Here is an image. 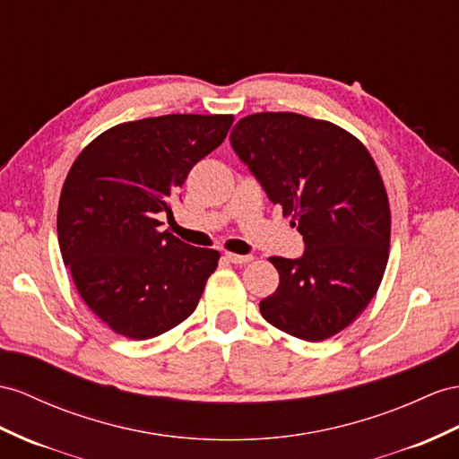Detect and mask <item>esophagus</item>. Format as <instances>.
Segmentation results:
<instances>
[{"label":"esophagus","instance_id":"1","mask_svg":"<svg viewBox=\"0 0 459 459\" xmlns=\"http://www.w3.org/2000/svg\"><path fill=\"white\" fill-rule=\"evenodd\" d=\"M227 260L230 264H248L252 260V255H242V254H232V252H227Z\"/></svg>","mask_w":459,"mask_h":459}]
</instances>
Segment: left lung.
Segmentation results:
<instances>
[{"instance_id": "obj_1", "label": "left lung", "mask_w": 459, "mask_h": 459, "mask_svg": "<svg viewBox=\"0 0 459 459\" xmlns=\"http://www.w3.org/2000/svg\"><path fill=\"white\" fill-rule=\"evenodd\" d=\"M230 145L304 240L295 260L269 257L279 287L262 316L304 342L345 330L374 299L390 250V204L370 152L339 126L292 112L242 117Z\"/></svg>"}]
</instances>
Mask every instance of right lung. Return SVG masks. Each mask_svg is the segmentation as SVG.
Returning a JSON list of instances; mask_svg holds the SVG:
<instances>
[{"mask_svg": "<svg viewBox=\"0 0 459 459\" xmlns=\"http://www.w3.org/2000/svg\"><path fill=\"white\" fill-rule=\"evenodd\" d=\"M232 116L169 114L110 127L62 187L57 240L81 299L110 330L151 339L190 316L219 252L160 232L157 215L225 141Z\"/></svg>", "mask_w": 459, "mask_h": 459, "instance_id": "add662e5", "label": "right lung"}]
</instances>
